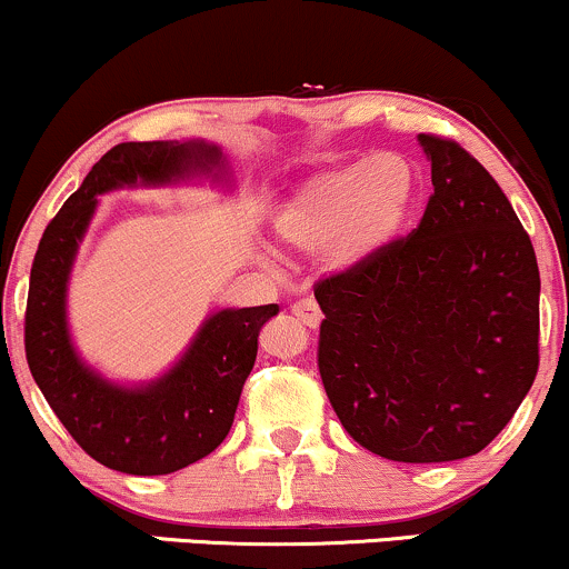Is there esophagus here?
<instances>
[{
    "mask_svg": "<svg viewBox=\"0 0 569 569\" xmlns=\"http://www.w3.org/2000/svg\"><path fill=\"white\" fill-rule=\"evenodd\" d=\"M291 312H293V316H297L299 321H302L305 326H310V329H316V326L321 323V318H323L321 307H318L316 299H299V302L291 305Z\"/></svg>",
    "mask_w": 569,
    "mask_h": 569,
    "instance_id": "esophagus-1",
    "label": "esophagus"
}]
</instances>
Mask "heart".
Instances as JSON below:
<instances>
[{
	"label": "heart",
	"mask_w": 569,
	"mask_h": 569,
	"mask_svg": "<svg viewBox=\"0 0 569 569\" xmlns=\"http://www.w3.org/2000/svg\"><path fill=\"white\" fill-rule=\"evenodd\" d=\"M417 179L396 154L326 168L305 181L276 217L286 246L316 251L335 243L345 262L388 243L409 217Z\"/></svg>",
	"instance_id": "b5f03b06"
}]
</instances>
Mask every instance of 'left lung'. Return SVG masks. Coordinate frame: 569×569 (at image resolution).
<instances>
[{
	"mask_svg": "<svg viewBox=\"0 0 569 569\" xmlns=\"http://www.w3.org/2000/svg\"><path fill=\"white\" fill-rule=\"evenodd\" d=\"M433 194L417 230L321 278L318 371L339 422L396 462L487 447L538 375L540 272L498 181L420 133Z\"/></svg>",
	"mask_w": 569,
	"mask_h": 569,
	"instance_id": "8db88e82",
	"label": "left lung"
}]
</instances>
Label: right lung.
I'll return each mask as SVG.
<instances>
[{"mask_svg": "<svg viewBox=\"0 0 569 569\" xmlns=\"http://www.w3.org/2000/svg\"><path fill=\"white\" fill-rule=\"evenodd\" d=\"M219 166V149L202 141L117 143L39 240L26 299V361L71 439L112 471L173 473L227 439L257 361L259 331L278 316V305L217 312L162 380L147 388H117L84 367L69 342L67 280L77 246L96 211V194L136 181L168 184Z\"/></svg>", "mask_w": 569, "mask_h": 569, "instance_id": "right-lung-1", "label": "right lung"}]
</instances>
